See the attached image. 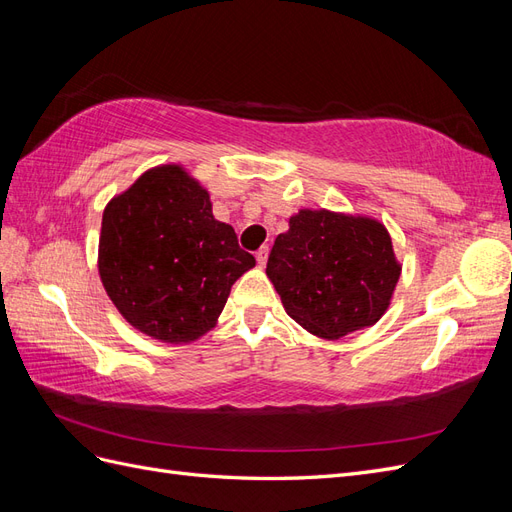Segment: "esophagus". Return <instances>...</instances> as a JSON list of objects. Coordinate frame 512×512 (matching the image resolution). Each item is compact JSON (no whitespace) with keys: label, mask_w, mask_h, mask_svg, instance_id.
<instances>
[{"label":"esophagus","mask_w":512,"mask_h":512,"mask_svg":"<svg viewBox=\"0 0 512 512\" xmlns=\"http://www.w3.org/2000/svg\"><path fill=\"white\" fill-rule=\"evenodd\" d=\"M267 258H269V247H267V245H262L260 250L256 252V262H258V267H265V265H267Z\"/></svg>","instance_id":"34e87169"}]
</instances>
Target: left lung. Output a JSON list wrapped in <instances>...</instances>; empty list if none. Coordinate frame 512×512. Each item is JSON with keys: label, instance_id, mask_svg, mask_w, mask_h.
Returning <instances> with one entry per match:
<instances>
[{"label": "left lung", "instance_id": "8db88e82", "mask_svg": "<svg viewBox=\"0 0 512 512\" xmlns=\"http://www.w3.org/2000/svg\"><path fill=\"white\" fill-rule=\"evenodd\" d=\"M399 275L380 220L331 209L292 213L267 262L286 314L322 339L374 327L391 307Z\"/></svg>", "mask_w": 512, "mask_h": 512}]
</instances>
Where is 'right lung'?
<instances>
[{"label":"right lung","instance_id":"1","mask_svg":"<svg viewBox=\"0 0 512 512\" xmlns=\"http://www.w3.org/2000/svg\"><path fill=\"white\" fill-rule=\"evenodd\" d=\"M211 196L183 164L153 166L102 213L98 273L136 331L164 344L209 333L232 284L256 267Z\"/></svg>","mask_w":512,"mask_h":512}]
</instances>
